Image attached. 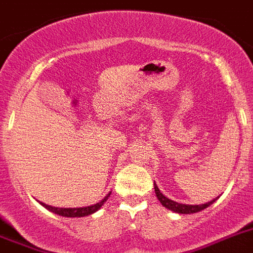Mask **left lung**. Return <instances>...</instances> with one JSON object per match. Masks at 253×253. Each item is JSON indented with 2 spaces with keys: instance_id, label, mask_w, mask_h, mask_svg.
Segmentation results:
<instances>
[{
  "instance_id": "obj_1",
  "label": "left lung",
  "mask_w": 253,
  "mask_h": 253,
  "mask_svg": "<svg viewBox=\"0 0 253 253\" xmlns=\"http://www.w3.org/2000/svg\"><path fill=\"white\" fill-rule=\"evenodd\" d=\"M153 185H155V193H156L157 198H159V201L161 202V205L163 206H165L166 209H169V210L174 211V212H178V213H194V212H198V211H202L205 210L206 207H209L210 205H212L215 201L217 200V198H215V200L210 201V202H207V204H204V205H184V204H178V202H175V201L172 200H169L168 197H165L161 192H160L159 187L156 185V183H153Z\"/></svg>"
}]
</instances>
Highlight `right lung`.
Here are the masks:
<instances>
[{"mask_svg": "<svg viewBox=\"0 0 253 253\" xmlns=\"http://www.w3.org/2000/svg\"><path fill=\"white\" fill-rule=\"evenodd\" d=\"M109 193L103 198L102 201L100 202H97V204L92 205V206H87V207H74V209H62V207H52V206H48V205L43 204V202H40L42 206H44L47 210L52 211V212L57 213V215H61V216H66V217H83V216H88L90 213L96 212L97 210H100L101 206L105 204L107 198L110 197Z\"/></svg>", "mask_w": 253, "mask_h": 253, "instance_id": "add662e5", "label": "right lung"}]
</instances>
